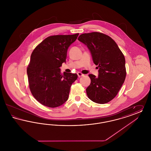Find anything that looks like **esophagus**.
<instances>
[{
	"instance_id": "34e87169",
	"label": "esophagus",
	"mask_w": 151,
	"mask_h": 151,
	"mask_svg": "<svg viewBox=\"0 0 151 151\" xmlns=\"http://www.w3.org/2000/svg\"><path fill=\"white\" fill-rule=\"evenodd\" d=\"M78 77L79 78H80V77H82V76H83L84 75V74H83L82 73H81V72H78Z\"/></svg>"
}]
</instances>
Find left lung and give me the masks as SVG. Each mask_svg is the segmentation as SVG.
I'll list each match as a JSON object with an SVG mask.
<instances>
[{"instance_id":"left-lung-1","label":"left lung","mask_w":151,"mask_h":151,"mask_svg":"<svg viewBox=\"0 0 151 151\" xmlns=\"http://www.w3.org/2000/svg\"><path fill=\"white\" fill-rule=\"evenodd\" d=\"M78 40L87 46L99 68L98 77L89 75L91 82L86 89L87 96L94 102L108 103L116 96L126 78L124 57L115 41L105 34L84 33Z\"/></svg>"}]
</instances>
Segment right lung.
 Instances as JSON below:
<instances>
[{
	"label": "right lung",
	"mask_w": 151,
	"mask_h": 151,
	"mask_svg": "<svg viewBox=\"0 0 151 151\" xmlns=\"http://www.w3.org/2000/svg\"><path fill=\"white\" fill-rule=\"evenodd\" d=\"M72 35L48 37L33 51L27 68L29 88L40 104L56 108L68 100L70 88L78 78L76 73L60 72L65 62L68 47L77 39Z\"/></svg>",
	"instance_id": "obj_1"
}]
</instances>
